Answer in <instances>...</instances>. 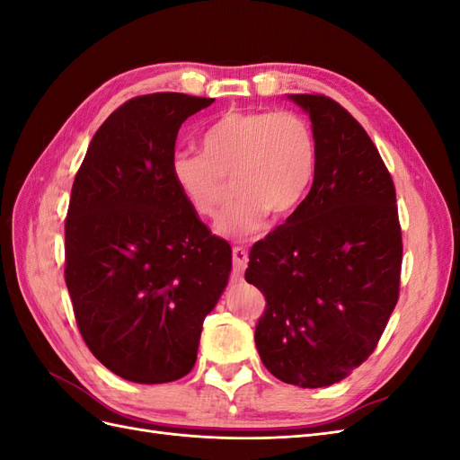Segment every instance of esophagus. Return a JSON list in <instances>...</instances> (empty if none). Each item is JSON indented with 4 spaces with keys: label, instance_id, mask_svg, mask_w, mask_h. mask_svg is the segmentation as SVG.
<instances>
[{
    "label": "esophagus",
    "instance_id": "1",
    "mask_svg": "<svg viewBox=\"0 0 460 460\" xmlns=\"http://www.w3.org/2000/svg\"><path fill=\"white\" fill-rule=\"evenodd\" d=\"M247 262H249V253H247V249L245 247H234L232 249V264H234V272L235 274H243V270H245V267H247Z\"/></svg>",
    "mask_w": 460,
    "mask_h": 460
}]
</instances>
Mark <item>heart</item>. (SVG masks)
Returning a JSON list of instances; mask_svg holds the SVG:
<instances>
[{
    "label": "heart",
    "instance_id": "1",
    "mask_svg": "<svg viewBox=\"0 0 460 460\" xmlns=\"http://www.w3.org/2000/svg\"><path fill=\"white\" fill-rule=\"evenodd\" d=\"M316 166V140L309 120L291 111H242L222 113L201 136V153H176L172 182L190 208L213 217L234 191V201L220 213L217 230L230 238L253 234L264 217H289L307 193Z\"/></svg>",
    "mask_w": 460,
    "mask_h": 460
}]
</instances>
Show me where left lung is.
<instances>
[{
	"label": "left lung",
	"instance_id": "1",
	"mask_svg": "<svg viewBox=\"0 0 460 460\" xmlns=\"http://www.w3.org/2000/svg\"><path fill=\"white\" fill-rule=\"evenodd\" d=\"M309 113V196L249 252L245 280L267 309L255 345L272 376L299 387L347 378L372 355L399 297L395 186L365 128L326 95L291 93Z\"/></svg>",
	"mask_w": 460,
	"mask_h": 460
}]
</instances>
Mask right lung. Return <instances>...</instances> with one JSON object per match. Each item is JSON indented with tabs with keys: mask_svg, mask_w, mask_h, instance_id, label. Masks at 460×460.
<instances>
[{
	"mask_svg": "<svg viewBox=\"0 0 460 460\" xmlns=\"http://www.w3.org/2000/svg\"><path fill=\"white\" fill-rule=\"evenodd\" d=\"M211 97L161 92L107 117L76 172L65 222V282L78 330L103 367L166 384L198 358L205 316L228 284L230 245L172 182L182 122Z\"/></svg>",
	"mask_w": 460,
	"mask_h": 460,
	"instance_id": "obj_1",
	"label": "right lung"
}]
</instances>
